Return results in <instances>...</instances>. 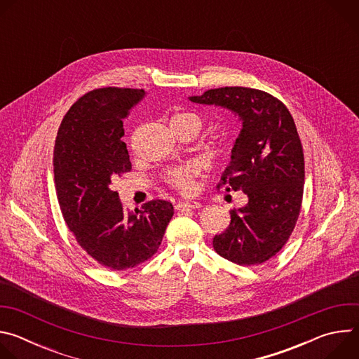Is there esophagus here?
<instances>
[{
  "label": "esophagus",
  "instance_id": "34e87169",
  "mask_svg": "<svg viewBox=\"0 0 359 359\" xmlns=\"http://www.w3.org/2000/svg\"><path fill=\"white\" fill-rule=\"evenodd\" d=\"M200 208V203L196 200H183L179 201L176 204V209L177 210H183V209H198Z\"/></svg>",
  "mask_w": 359,
  "mask_h": 359
}]
</instances>
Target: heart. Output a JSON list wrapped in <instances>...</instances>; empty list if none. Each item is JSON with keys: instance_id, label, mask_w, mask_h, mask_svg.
<instances>
[{"instance_id": "obj_1", "label": "heart", "mask_w": 359, "mask_h": 359, "mask_svg": "<svg viewBox=\"0 0 359 359\" xmlns=\"http://www.w3.org/2000/svg\"><path fill=\"white\" fill-rule=\"evenodd\" d=\"M170 126L172 129H187L197 135L203 126V119L194 112H180L172 116ZM196 173L197 169L193 165H186L169 169L165 177L169 184H172L182 193H189L193 189V177L196 176Z\"/></svg>"}]
</instances>
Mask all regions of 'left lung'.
I'll return each mask as SVG.
<instances>
[{
	"instance_id": "left-lung-1",
	"label": "left lung",
	"mask_w": 359,
	"mask_h": 359,
	"mask_svg": "<svg viewBox=\"0 0 359 359\" xmlns=\"http://www.w3.org/2000/svg\"><path fill=\"white\" fill-rule=\"evenodd\" d=\"M189 99L230 109L243 123L217 187L243 191L248 203L230 212V226L215 236L213 247L236 264H262L284 247L299 216L305 175L294 119L281 100L260 89L226 86Z\"/></svg>"
}]
</instances>
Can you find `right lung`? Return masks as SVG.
<instances>
[{"label":"right lung","instance_id":"obj_1","mask_svg":"<svg viewBox=\"0 0 359 359\" xmlns=\"http://www.w3.org/2000/svg\"><path fill=\"white\" fill-rule=\"evenodd\" d=\"M143 89L99 88L81 96L60 126L54 179L65 223L78 244L100 266L121 271L149 260L173 216L166 200L126 210L112 182L130 172L123 119Z\"/></svg>","mask_w":359,"mask_h":359}]
</instances>
